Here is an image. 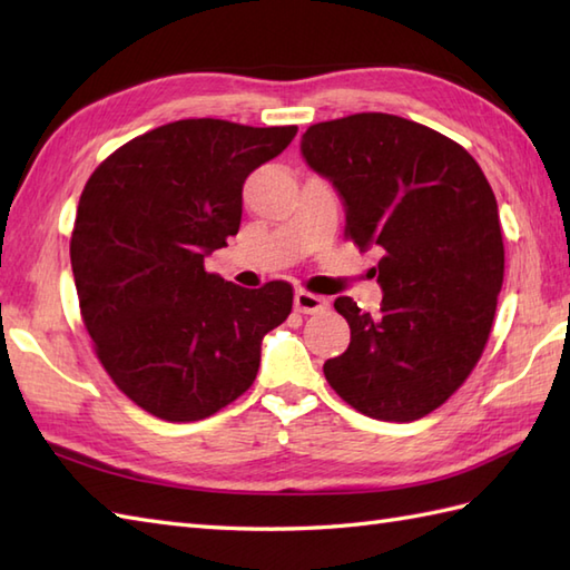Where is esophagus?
Instances as JSON below:
<instances>
[{
	"instance_id": "34e87169",
	"label": "esophagus",
	"mask_w": 570,
	"mask_h": 570,
	"mask_svg": "<svg viewBox=\"0 0 570 570\" xmlns=\"http://www.w3.org/2000/svg\"><path fill=\"white\" fill-rule=\"evenodd\" d=\"M294 306L298 313H321L328 308V298L311 294V292H306V288H298L294 296Z\"/></svg>"
}]
</instances>
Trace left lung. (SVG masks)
I'll use <instances>...</instances> for the list:
<instances>
[{
  "label": "left lung",
  "instance_id": "obj_1",
  "mask_svg": "<svg viewBox=\"0 0 570 570\" xmlns=\"http://www.w3.org/2000/svg\"><path fill=\"white\" fill-rule=\"evenodd\" d=\"M308 166L345 200V237L380 247V316L350 296L343 355L323 365L335 394L380 421H416L475 370L504 278L498 200L458 141L411 119L360 112L306 129Z\"/></svg>",
  "mask_w": 570,
  "mask_h": 570
}]
</instances>
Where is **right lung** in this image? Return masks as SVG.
Returning a JSON list of instances; mask_svg holds the SVG:
<instances>
[{"mask_svg":"<svg viewBox=\"0 0 570 570\" xmlns=\"http://www.w3.org/2000/svg\"><path fill=\"white\" fill-rule=\"evenodd\" d=\"M298 127L178 119L135 137L95 168L70 235L80 316L119 392L151 416L186 423L245 394L262 337L294 288H242L205 272L242 220V186Z\"/></svg>","mask_w":570,"mask_h":570,"instance_id":"obj_1","label":"right lung"}]
</instances>
